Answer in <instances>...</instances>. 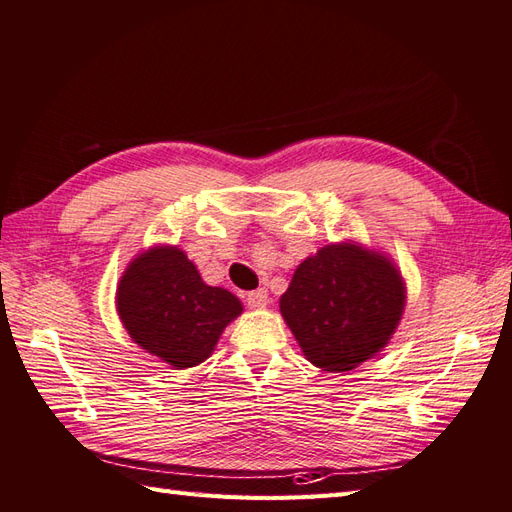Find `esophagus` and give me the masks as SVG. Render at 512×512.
Masks as SVG:
<instances>
[{
    "label": "esophagus",
    "mask_w": 512,
    "mask_h": 512,
    "mask_svg": "<svg viewBox=\"0 0 512 512\" xmlns=\"http://www.w3.org/2000/svg\"><path fill=\"white\" fill-rule=\"evenodd\" d=\"M246 303H248V307H253V309L266 307L268 305V290H264V287H259V290L248 292L246 294Z\"/></svg>",
    "instance_id": "esophagus-1"
}]
</instances>
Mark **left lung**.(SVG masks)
Returning <instances> with one entry per match:
<instances>
[{
    "instance_id": "1",
    "label": "left lung",
    "mask_w": 512,
    "mask_h": 512,
    "mask_svg": "<svg viewBox=\"0 0 512 512\" xmlns=\"http://www.w3.org/2000/svg\"><path fill=\"white\" fill-rule=\"evenodd\" d=\"M404 300L402 274L391 259L342 242L320 248L296 268L279 307L316 368L350 372L389 344Z\"/></svg>"
}]
</instances>
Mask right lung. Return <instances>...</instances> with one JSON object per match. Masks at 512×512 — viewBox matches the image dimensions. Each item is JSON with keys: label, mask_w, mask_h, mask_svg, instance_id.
<instances>
[{"label": "right lung", "mask_w": 512, "mask_h": 512, "mask_svg": "<svg viewBox=\"0 0 512 512\" xmlns=\"http://www.w3.org/2000/svg\"><path fill=\"white\" fill-rule=\"evenodd\" d=\"M116 311L140 348L170 368L186 370L212 355L242 303L222 287L207 285L177 246H153L123 272Z\"/></svg>", "instance_id": "obj_1"}]
</instances>
